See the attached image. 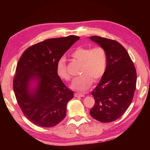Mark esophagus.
Wrapping results in <instances>:
<instances>
[{
	"label": "esophagus",
	"instance_id": "esophagus-1",
	"mask_svg": "<svg viewBox=\"0 0 150 150\" xmlns=\"http://www.w3.org/2000/svg\"><path fill=\"white\" fill-rule=\"evenodd\" d=\"M74 96L75 97H83V96H85V95L83 93H75L74 94Z\"/></svg>",
	"mask_w": 150,
	"mask_h": 150
}]
</instances>
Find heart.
<instances>
[{"label": "heart", "mask_w": 150, "mask_h": 150, "mask_svg": "<svg viewBox=\"0 0 150 150\" xmlns=\"http://www.w3.org/2000/svg\"><path fill=\"white\" fill-rule=\"evenodd\" d=\"M71 56L82 63L81 75L75 78L71 85L73 89L84 91L92 85L93 79L98 81L103 77L107 67V55L103 47L91 49L88 47H78L72 53ZM57 74L62 79L69 81L71 76L67 71L64 59H60L56 65Z\"/></svg>", "instance_id": "heart-1"}]
</instances>
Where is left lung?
<instances>
[{"mask_svg":"<svg viewBox=\"0 0 150 150\" xmlns=\"http://www.w3.org/2000/svg\"><path fill=\"white\" fill-rule=\"evenodd\" d=\"M90 39L103 47L107 55L106 72L91 93L95 104L90 115L101 122H111L125 112L133 99L136 70L128 53L120 43L96 35Z\"/></svg>","mask_w":150,"mask_h":150,"instance_id":"left-lung-1","label":"left lung"}]
</instances>
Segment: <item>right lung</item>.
I'll use <instances>...</instances> for the list:
<instances>
[{"instance_id": "obj_1", "label": "right lung", "mask_w": 150, "mask_h": 150, "mask_svg": "<svg viewBox=\"0 0 150 150\" xmlns=\"http://www.w3.org/2000/svg\"><path fill=\"white\" fill-rule=\"evenodd\" d=\"M76 35L52 38L24 51L13 79L15 96L24 115L41 127H53L65 118L73 93L58 77L56 65L63 54L79 40ZM32 81L37 82L34 89Z\"/></svg>"}]
</instances>
